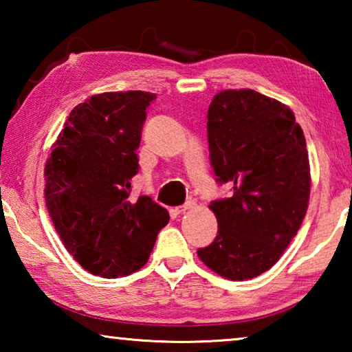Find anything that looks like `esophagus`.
<instances>
[{
	"label": "esophagus",
	"mask_w": 352,
	"mask_h": 352,
	"mask_svg": "<svg viewBox=\"0 0 352 352\" xmlns=\"http://www.w3.org/2000/svg\"><path fill=\"white\" fill-rule=\"evenodd\" d=\"M194 206V201H186V204L184 205H182V206H177V208H174V212L175 214H182V212H184V211H188V210H190V208Z\"/></svg>",
	"instance_id": "obj_1"
}]
</instances>
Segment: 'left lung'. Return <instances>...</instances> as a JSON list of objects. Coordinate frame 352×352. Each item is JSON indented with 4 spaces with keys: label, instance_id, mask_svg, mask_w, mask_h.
Instances as JSON below:
<instances>
[{
    "label": "left lung",
    "instance_id": "8db88e82",
    "mask_svg": "<svg viewBox=\"0 0 352 352\" xmlns=\"http://www.w3.org/2000/svg\"><path fill=\"white\" fill-rule=\"evenodd\" d=\"M206 126L216 182L233 195L211 201L217 236L197 254L220 276L252 279L276 264L306 216V138L289 107L254 90L217 93Z\"/></svg>",
    "mask_w": 352,
    "mask_h": 352
}]
</instances>
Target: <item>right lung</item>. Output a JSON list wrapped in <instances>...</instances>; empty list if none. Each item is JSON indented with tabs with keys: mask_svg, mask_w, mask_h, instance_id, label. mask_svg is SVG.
I'll return each instance as SVG.
<instances>
[{
	"mask_svg": "<svg viewBox=\"0 0 352 352\" xmlns=\"http://www.w3.org/2000/svg\"><path fill=\"white\" fill-rule=\"evenodd\" d=\"M146 91L102 93L69 113L45 166V200L65 248L87 272L127 276L146 264L166 208L148 195L130 200Z\"/></svg>",
	"mask_w": 352,
	"mask_h": 352,
	"instance_id": "obj_1",
	"label": "right lung"
}]
</instances>
